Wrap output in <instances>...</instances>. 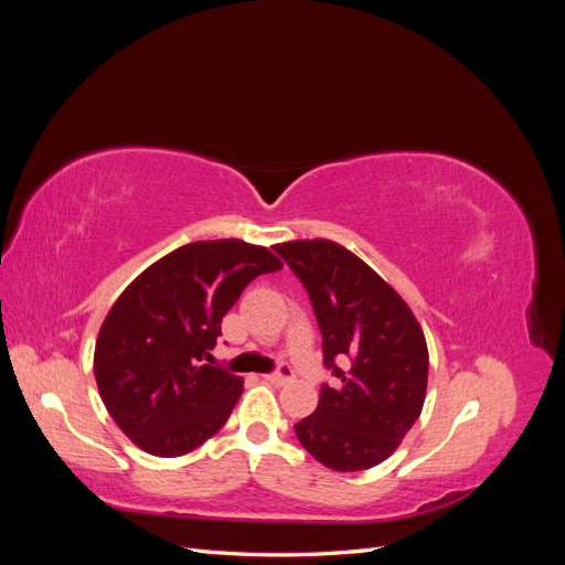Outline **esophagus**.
<instances>
[{
  "mask_svg": "<svg viewBox=\"0 0 565 565\" xmlns=\"http://www.w3.org/2000/svg\"><path fill=\"white\" fill-rule=\"evenodd\" d=\"M264 380H266V382H270V384H287V382H292V380H295V372H292V367L282 363L276 372L264 374Z\"/></svg>",
  "mask_w": 565,
  "mask_h": 565,
  "instance_id": "1",
  "label": "esophagus"
}]
</instances>
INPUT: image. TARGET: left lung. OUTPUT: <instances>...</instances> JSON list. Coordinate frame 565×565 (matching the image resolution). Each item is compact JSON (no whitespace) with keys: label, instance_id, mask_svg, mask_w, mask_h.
Here are the masks:
<instances>
[{"label":"left lung","instance_id":"1","mask_svg":"<svg viewBox=\"0 0 565 565\" xmlns=\"http://www.w3.org/2000/svg\"><path fill=\"white\" fill-rule=\"evenodd\" d=\"M273 249L309 292L322 363L339 380L322 384L316 413L295 424V434L328 469L377 467L422 413L429 351L419 322L396 289L347 247L292 241Z\"/></svg>","mask_w":565,"mask_h":565}]
</instances>
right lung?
<instances>
[{
  "mask_svg": "<svg viewBox=\"0 0 565 565\" xmlns=\"http://www.w3.org/2000/svg\"><path fill=\"white\" fill-rule=\"evenodd\" d=\"M280 268L259 245L191 243L117 297L96 339L94 374L110 417L141 450L179 457L226 424L243 377L204 361L243 289Z\"/></svg>",
  "mask_w": 565,
  "mask_h": 565,
  "instance_id": "obj_1",
  "label": "right lung"
}]
</instances>
